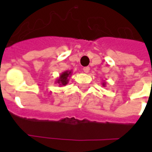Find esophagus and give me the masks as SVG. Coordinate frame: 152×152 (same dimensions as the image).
<instances>
[{"label": "esophagus", "mask_w": 152, "mask_h": 152, "mask_svg": "<svg viewBox=\"0 0 152 152\" xmlns=\"http://www.w3.org/2000/svg\"><path fill=\"white\" fill-rule=\"evenodd\" d=\"M83 72H85V73H88V72H89V71H90V68H89L88 66L84 67V68L83 69Z\"/></svg>", "instance_id": "1"}]
</instances>
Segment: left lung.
I'll list each match as a JSON object with an SVG mask.
<instances>
[{
    "mask_svg": "<svg viewBox=\"0 0 152 152\" xmlns=\"http://www.w3.org/2000/svg\"><path fill=\"white\" fill-rule=\"evenodd\" d=\"M102 86H103V87H106V82H102Z\"/></svg>",
    "mask_w": 152,
    "mask_h": 152,
    "instance_id": "left-lung-1",
    "label": "left lung"
}]
</instances>
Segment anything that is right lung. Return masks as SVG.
<instances>
[{"label":"right lung","instance_id":"right-lung-1","mask_svg":"<svg viewBox=\"0 0 152 152\" xmlns=\"http://www.w3.org/2000/svg\"><path fill=\"white\" fill-rule=\"evenodd\" d=\"M72 75V70H67V71L63 72L59 77L56 80L55 83H57L59 86H65L69 83V77H70Z\"/></svg>","mask_w":152,"mask_h":152}]
</instances>
